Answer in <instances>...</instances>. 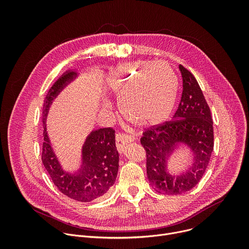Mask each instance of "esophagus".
Returning a JSON list of instances; mask_svg holds the SVG:
<instances>
[{
	"instance_id": "34e87169",
	"label": "esophagus",
	"mask_w": 249,
	"mask_h": 249,
	"mask_svg": "<svg viewBox=\"0 0 249 249\" xmlns=\"http://www.w3.org/2000/svg\"><path fill=\"white\" fill-rule=\"evenodd\" d=\"M134 136L124 134V133H117L115 140H116V147L119 153L124 152V148L128 143H131V142L134 141Z\"/></svg>"
}]
</instances>
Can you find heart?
<instances>
[{
	"label": "heart",
	"instance_id": "obj_1",
	"mask_svg": "<svg viewBox=\"0 0 249 249\" xmlns=\"http://www.w3.org/2000/svg\"><path fill=\"white\" fill-rule=\"evenodd\" d=\"M110 89L128 120L141 127H154L172 114L178 79L164 62L126 63L115 70Z\"/></svg>",
	"mask_w": 249,
	"mask_h": 249
}]
</instances>
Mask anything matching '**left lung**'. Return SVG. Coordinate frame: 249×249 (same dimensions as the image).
I'll return each mask as SVG.
<instances>
[{
	"instance_id": "1",
	"label": "left lung",
	"mask_w": 249,
	"mask_h": 249,
	"mask_svg": "<svg viewBox=\"0 0 249 249\" xmlns=\"http://www.w3.org/2000/svg\"><path fill=\"white\" fill-rule=\"evenodd\" d=\"M183 90L171 121L151 127L143 133L141 144L147 155V175L151 186L166 195L182 194L197 185L204 175L214 149V131L209 105L195 77L179 65ZM186 144L193 162L181 173L168 162L175 148Z\"/></svg>"
}]
</instances>
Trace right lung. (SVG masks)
Masks as SVG:
<instances>
[{
    "label": "right lung",
    "mask_w": 249,
    "mask_h": 249,
    "mask_svg": "<svg viewBox=\"0 0 249 249\" xmlns=\"http://www.w3.org/2000/svg\"><path fill=\"white\" fill-rule=\"evenodd\" d=\"M77 77L76 71H67L46 95L42 111L44 142L41 160L60 192L79 202H90L103 197L116 180L119 154L115 145V131L111 127L91 131L82 148L81 164L75 171H68L62 167L46 132V117L52 101Z\"/></svg>",
    "instance_id": "1"
}]
</instances>
